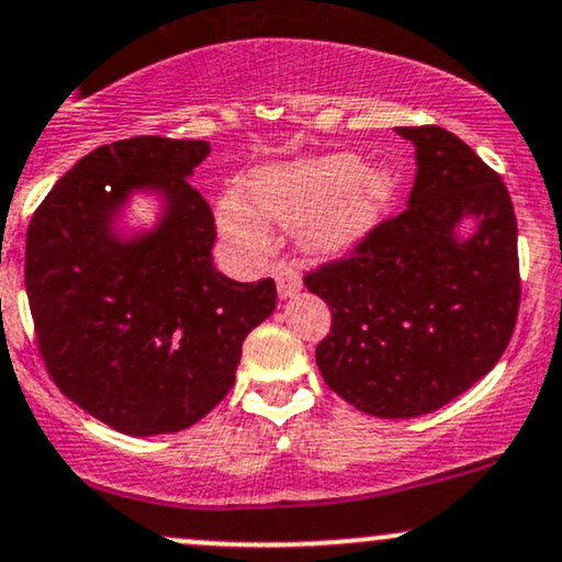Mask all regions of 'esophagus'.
<instances>
[{
  "label": "esophagus",
  "mask_w": 562,
  "mask_h": 562,
  "mask_svg": "<svg viewBox=\"0 0 562 562\" xmlns=\"http://www.w3.org/2000/svg\"><path fill=\"white\" fill-rule=\"evenodd\" d=\"M271 271H274L277 291H280L282 299H291V295L299 293L301 274H299V269H295L291 261H277L274 267H271Z\"/></svg>",
  "instance_id": "obj_1"
}]
</instances>
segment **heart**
Instances as JSON below:
<instances>
[{"label": "heart", "instance_id": "obj_1", "mask_svg": "<svg viewBox=\"0 0 562 562\" xmlns=\"http://www.w3.org/2000/svg\"><path fill=\"white\" fill-rule=\"evenodd\" d=\"M252 202L237 191L218 202V224L237 245L261 250L267 221L299 226L306 248L336 252L379 224L394 194V176L381 165H360L351 154L304 157L258 172Z\"/></svg>", "mask_w": 562, "mask_h": 562}]
</instances>
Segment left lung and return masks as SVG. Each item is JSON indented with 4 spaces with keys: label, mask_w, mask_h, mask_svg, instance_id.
<instances>
[{
    "label": "left lung",
    "mask_w": 562,
    "mask_h": 562,
    "mask_svg": "<svg viewBox=\"0 0 562 562\" xmlns=\"http://www.w3.org/2000/svg\"><path fill=\"white\" fill-rule=\"evenodd\" d=\"M397 133L416 146L408 207L304 277L333 314L317 344L325 384L379 418L424 416L477 384L520 310L517 221L498 172L437 125ZM467 217L475 232L461 240Z\"/></svg>",
    "instance_id": "1"
}]
</instances>
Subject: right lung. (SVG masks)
Instances as JSON below:
<instances>
[{"instance_id":"obj_1","label":"right lung","mask_w":562,"mask_h":562,"mask_svg":"<svg viewBox=\"0 0 562 562\" xmlns=\"http://www.w3.org/2000/svg\"><path fill=\"white\" fill-rule=\"evenodd\" d=\"M207 140L135 135L98 146L50 189L26 232L36 347L66 397L125 435L181 431L234 386L245 336L274 312V280L213 267L211 205L189 183ZM166 196L133 240L110 221L133 190Z\"/></svg>"}]
</instances>
